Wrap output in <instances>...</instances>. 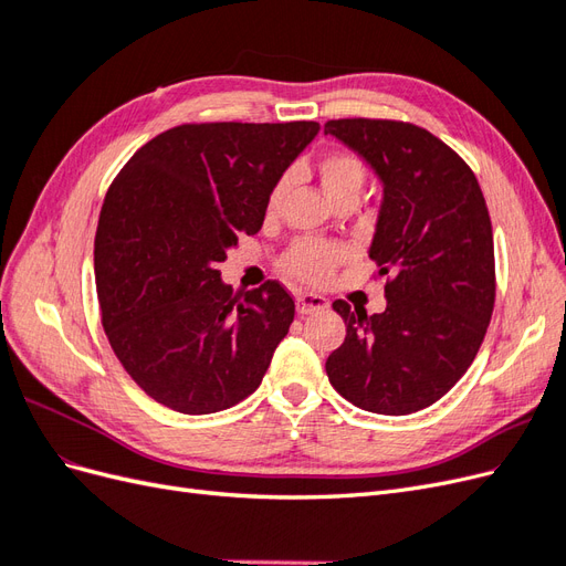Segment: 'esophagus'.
<instances>
[{
	"label": "esophagus",
	"mask_w": 566,
	"mask_h": 566,
	"mask_svg": "<svg viewBox=\"0 0 566 566\" xmlns=\"http://www.w3.org/2000/svg\"><path fill=\"white\" fill-rule=\"evenodd\" d=\"M325 306H328V300L321 297V295H314V293H300V295H297V312H300L302 316L323 312Z\"/></svg>",
	"instance_id": "obj_1"
}]
</instances>
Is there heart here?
<instances>
[{
	"label": "heart",
	"instance_id": "obj_1",
	"mask_svg": "<svg viewBox=\"0 0 566 566\" xmlns=\"http://www.w3.org/2000/svg\"><path fill=\"white\" fill-rule=\"evenodd\" d=\"M316 175L321 181L323 193L328 196L331 202L337 200H356L361 188L366 184V165L361 158H356L354 153L347 150H331L316 163ZM287 179H279L273 184L269 200H266V210L276 212L283 198L287 193ZM342 252L339 245L316 241V238H300L293 245H290L283 254V269L304 283L321 285L333 276L335 266L342 262Z\"/></svg>",
	"mask_w": 566,
	"mask_h": 566
}]
</instances>
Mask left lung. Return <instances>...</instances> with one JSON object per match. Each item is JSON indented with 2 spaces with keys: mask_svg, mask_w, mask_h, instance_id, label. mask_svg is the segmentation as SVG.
Returning <instances> with one entry per match:
<instances>
[{
  "mask_svg": "<svg viewBox=\"0 0 566 566\" xmlns=\"http://www.w3.org/2000/svg\"><path fill=\"white\" fill-rule=\"evenodd\" d=\"M380 177L385 196L368 250L387 310H333L347 337L325 361L354 406L408 416L432 406L474 361L495 302L491 217L468 163L401 119L347 117L323 127Z\"/></svg>",
  "mask_w": 566,
  "mask_h": 566,
  "instance_id": "obj_1",
  "label": "left lung"
}]
</instances>
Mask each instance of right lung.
<instances>
[{
  "label": "right lung",
  "mask_w": 566,
  "mask_h": 566,
  "mask_svg": "<svg viewBox=\"0 0 566 566\" xmlns=\"http://www.w3.org/2000/svg\"><path fill=\"white\" fill-rule=\"evenodd\" d=\"M318 123H188L144 144L111 184L94 238L101 323L150 399L217 413L260 387L295 300L279 281L221 283L219 262Z\"/></svg>",
  "instance_id": "add662e5"
}]
</instances>
